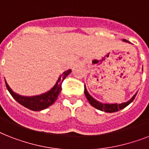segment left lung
I'll list each match as a JSON object with an SVG mask.
<instances>
[{"mask_svg":"<svg viewBox=\"0 0 149 149\" xmlns=\"http://www.w3.org/2000/svg\"><path fill=\"white\" fill-rule=\"evenodd\" d=\"M123 42H125V43H129V41H127L126 40H123ZM142 71H143V69H142ZM137 93L132 96V97L129 100H128L127 102H122V103H104V102H101L100 101H98L95 99H94L93 96H92L90 94L88 93L86 89V87L85 85V89H84V93H85L86 96V99L88 100L89 102L90 103L92 106L95 107V109L100 110V111H104L106 112H118L119 110L123 109L125 108L127 106H129V104L131 103L132 101L134 100L135 97L137 95Z\"/></svg>","mask_w":149,"mask_h":149,"instance_id":"left-lung-1","label":"left lung"}]
</instances>
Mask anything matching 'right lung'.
I'll return each mask as SVG.
<instances>
[{
	"mask_svg": "<svg viewBox=\"0 0 149 149\" xmlns=\"http://www.w3.org/2000/svg\"><path fill=\"white\" fill-rule=\"evenodd\" d=\"M71 70H67L65 72H63L62 74L58 78L56 83L55 85L52 87L51 89L48 90L46 93H43L40 95H32V96H25V95H21L19 94L14 93L9 85L5 80V84L7 86V89L12 95V97L14 100L22 105L23 106L32 110V111H40L45 109L48 108L52 104H54L56 102V100H57L58 95L61 92V84L63 81L70 73L71 72Z\"/></svg>",
	"mask_w": 149,
	"mask_h": 149,
	"instance_id": "obj_1",
	"label": "right lung"
}]
</instances>
